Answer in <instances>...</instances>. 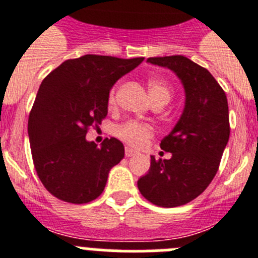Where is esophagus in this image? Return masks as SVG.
<instances>
[{
  "instance_id": "esophagus-1",
  "label": "esophagus",
  "mask_w": 258,
  "mask_h": 258,
  "mask_svg": "<svg viewBox=\"0 0 258 258\" xmlns=\"http://www.w3.org/2000/svg\"><path fill=\"white\" fill-rule=\"evenodd\" d=\"M134 155H137V151H134L133 149H129V147L125 149V156L131 157V156H134Z\"/></svg>"
}]
</instances>
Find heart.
<instances>
[{"label":"heart","instance_id":"1","mask_svg":"<svg viewBox=\"0 0 258 258\" xmlns=\"http://www.w3.org/2000/svg\"><path fill=\"white\" fill-rule=\"evenodd\" d=\"M147 86H149L150 97H151L152 102L165 101L168 103L170 101L172 90H170L169 85L163 79L151 76L147 80ZM115 102L116 90L113 88L109 90L108 98H107V103H108L109 108L115 106ZM154 134L155 131L151 125L138 121H126L116 129V136L122 142L132 146V147H136V149H142V147H145L150 142L152 137H154Z\"/></svg>","mask_w":258,"mask_h":258}]
</instances>
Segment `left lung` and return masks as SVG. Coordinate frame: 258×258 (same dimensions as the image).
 <instances>
[{
	"mask_svg": "<svg viewBox=\"0 0 258 258\" xmlns=\"http://www.w3.org/2000/svg\"><path fill=\"white\" fill-rule=\"evenodd\" d=\"M147 61L173 71L186 94L181 117L160 143L172 157L156 160L151 156L149 173L137 183L152 204L173 208L199 197L214 178L229 142V106L211 72L186 56H159Z\"/></svg>",
	"mask_w": 258,
	"mask_h": 258,
	"instance_id": "8db88e82",
	"label": "left lung"
}]
</instances>
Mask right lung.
Masks as SVG:
<instances>
[{
	"label": "right lung",
	"mask_w": 258,
	"mask_h": 258,
	"mask_svg": "<svg viewBox=\"0 0 258 258\" xmlns=\"http://www.w3.org/2000/svg\"><path fill=\"white\" fill-rule=\"evenodd\" d=\"M145 58L88 55L63 61L41 83L28 118L32 159L38 178L58 199L84 204L104 190L108 173L124 157V145L86 141L108 112L109 90Z\"/></svg>",
	"instance_id": "right-lung-1"
}]
</instances>
